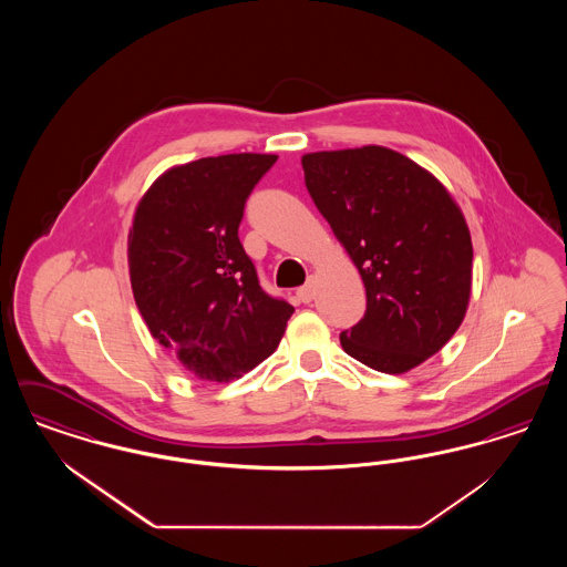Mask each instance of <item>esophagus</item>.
I'll return each instance as SVG.
<instances>
[{"label": "esophagus", "instance_id": "esophagus-1", "mask_svg": "<svg viewBox=\"0 0 567 567\" xmlns=\"http://www.w3.org/2000/svg\"><path fill=\"white\" fill-rule=\"evenodd\" d=\"M317 296V278L315 276H310L308 278V282L303 285V287H299L297 289V297H299V301L301 303H310L312 299Z\"/></svg>", "mask_w": 567, "mask_h": 567}]
</instances>
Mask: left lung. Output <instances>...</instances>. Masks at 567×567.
Masks as SVG:
<instances>
[{"label":"left lung","instance_id":"obj_1","mask_svg":"<svg viewBox=\"0 0 567 567\" xmlns=\"http://www.w3.org/2000/svg\"><path fill=\"white\" fill-rule=\"evenodd\" d=\"M301 167L365 285L368 310L342 331V349L377 372H410L455 336L472 296V238L455 197L377 144L306 153Z\"/></svg>","mask_w":567,"mask_h":567}]
</instances>
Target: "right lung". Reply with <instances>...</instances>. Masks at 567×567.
Masks as SVG:
<instances>
[{"label":"right lung","mask_w":567,"mask_h":567,"mask_svg":"<svg viewBox=\"0 0 567 567\" xmlns=\"http://www.w3.org/2000/svg\"><path fill=\"white\" fill-rule=\"evenodd\" d=\"M276 155L234 153L165 169L137 202L127 266L151 336L199 380L229 382L278 349L296 312L244 252V202Z\"/></svg>","instance_id":"right-lung-1"}]
</instances>
